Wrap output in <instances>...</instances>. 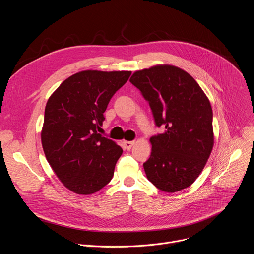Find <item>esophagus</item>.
<instances>
[{"instance_id":"1","label":"esophagus","mask_w":254,"mask_h":254,"mask_svg":"<svg viewBox=\"0 0 254 254\" xmlns=\"http://www.w3.org/2000/svg\"><path fill=\"white\" fill-rule=\"evenodd\" d=\"M134 144V141H129V140H125L124 141V146H125V149L126 150H130L132 148V146Z\"/></svg>"}]
</instances>
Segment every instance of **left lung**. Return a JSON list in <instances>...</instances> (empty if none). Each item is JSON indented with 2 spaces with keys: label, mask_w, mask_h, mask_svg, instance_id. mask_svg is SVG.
<instances>
[{
  "label": "left lung",
  "mask_w": 254,
  "mask_h": 254,
  "mask_svg": "<svg viewBox=\"0 0 254 254\" xmlns=\"http://www.w3.org/2000/svg\"><path fill=\"white\" fill-rule=\"evenodd\" d=\"M129 81L149 102L156 126L164 129L150 138L151 157L143 163L147 178L168 193L191 186L214 144L209 99L189 73L172 65L135 71Z\"/></svg>",
  "instance_id": "1"
}]
</instances>
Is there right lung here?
Returning a JSON list of instances; mask_svg holds the SVG:
<instances>
[{
	"label": "right lung",
	"instance_id": "1",
	"mask_svg": "<svg viewBox=\"0 0 254 254\" xmlns=\"http://www.w3.org/2000/svg\"><path fill=\"white\" fill-rule=\"evenodd\" d=\"M130 74L81 71L65 79L49 97L42 147L52 170L70 191L90 195L111 182L123 149L98 131L108 102Z\"/></svg>",
	"mask_w": 254,
	"mask_h": 254
}]
</instances>
